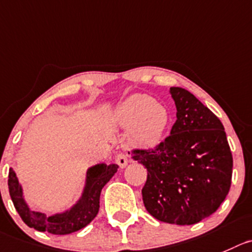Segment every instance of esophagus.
<instances>
[{
  "instance_id": "34e87169",
  "label": "esophagus",
  "mask_w": 252,
  "mask_h": 252,
  "mask_svg": "<svg viewBox=\"0 0 252 252\" xmlns=\"http://www.w3.org/2000/svg\"><path fill=\"white\" fill-rule=\"evenodd\" d=\"M115 160H116V163L120 166V168H125V167L128 164V157L127 155H125V153H119V155L115 157Z\"/></svg>"
}]
</instances>
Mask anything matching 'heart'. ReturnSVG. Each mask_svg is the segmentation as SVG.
I'll return each mask as SVG.
<instances>
[{"instance_id": "obj_1", "label": "heart", "mask_w": 252, "mask_h": 252, "mask_svg": "<svg viewBox=\"0 0 252 252\" xmlns=\"http://www.w3.org/2000/svg\"><path fill=\"white\" fill-rule=\"evenodd\" d=\"M114 121L121 127H131V146L147 150L162 142L171 124V114L166 106L156 104L148 95L136 94L116 107Z\"/></svg>"}]
</instances>
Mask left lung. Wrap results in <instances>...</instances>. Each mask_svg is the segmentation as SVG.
I'll use <instances>...</instances> for the list:
<instances>
[{
	"instance_id": "left-lung-1",
	"label": "left lung",
	"mask_w": 252,
	"mask_h": 252,
	"mask_svg": "<svg viewBox=\"0 0 252 252\" xmlns=\"http://www.w3.org/2000/svg\"><path fill=\"white\" fill-rule=\"evenodd\" d=\"M177 107L171 135L153 150H133L147 168L142 199L159 221L193 225L217 212L231 186L232 156L220 120L183 88L169 89Z\"/></svg>"
}]
</instances>
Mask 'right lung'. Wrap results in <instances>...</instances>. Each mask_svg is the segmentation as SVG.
<instances>
[{"label": "right lung", "instance_id": "right-lung-1", "mask_svg": "<svg viewBox=\"0 0 252 252\" xmlns=\"http://www.w3.org/2000/svg\"><path fill=\"white\" fill-rule=\"evenodd\" d=\"M117 164L99 163L86 171L85 186L78 202L63 213L47 217L44 213L34 212L28 207L23 196L22 186L16 173L9 168L8 189L14 208L23 221L38 231H48L54 235H66L90 224L99 213L100 194L105 184L117 172Z\"/></svg>", "mask_w": 252, "mask_h": 252}]
</instances>
